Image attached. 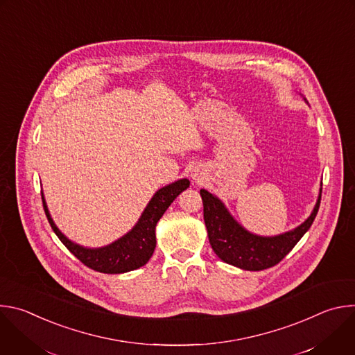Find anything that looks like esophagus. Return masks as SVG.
Returning a JSON list of instances; mask_svg holds the SVG:
<instances>
[{
    "label": "esophagus",
    "instance_id": "esophagus-1",
    "mask_svg": "<svg viewBox=\"0 0 355 355\" xmlns=\"http://www.w3.org/2000/svg\"><path fill=\"white\" fill-rule=\"evenodd\" d=\"M192 180H195V181L199 182V181H200V175H199L196 171H193V173H192Z\"/></svg>",
    "mask_w": 355,
    "mask_h": 355
}]
</instances>
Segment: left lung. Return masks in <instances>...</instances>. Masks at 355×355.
<instances>
[{
    "instance_id": "obj_1",
    "label": "left lung",
    "mask_w": 355,
    "mask_h": 355,
    "mask_svg": "<svg viewBox=\"0 0 355 355\" xmlns=\"http://www.w3.org/2000/svg\"><path fill=\"white\" fill-rule=\"evenodd\" d=\"M204 220L215 254L225 263L247 271H261L278 264L312 226L322 198V188L311 216L297 227L277 236H259L244 229L223 202L207 189H200Z\"/></svg>"
}]
</instances>
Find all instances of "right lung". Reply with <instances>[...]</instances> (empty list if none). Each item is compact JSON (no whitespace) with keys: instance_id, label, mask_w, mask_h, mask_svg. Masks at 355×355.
<instances>
[{"instance_id":"obj_1","label":"right lung","mask_w":355,"mask_h":355,"mask_svg":"<svg viewBox=\"0 0 355 355\" xmlns=\"http://www.w3.org/2000/svg\"><path fill=\"white\" fill-rule=\"evenodd\" d=\"M189 187V180L181 178L160 188L148 200L137 223L122 237L108 245L89 248L71 241L53 222L42 192L47 220L60 241L87 267L104 274H123L143 267L156 248V226L173 200Z\"/></svg>"}]
</instances>
